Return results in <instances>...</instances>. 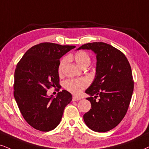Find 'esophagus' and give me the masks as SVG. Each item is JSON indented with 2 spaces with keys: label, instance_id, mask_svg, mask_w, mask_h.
Returning <instances> with one entry per match:
<instances>
[{
  "label": "esophagus",
  "instance_id": "esophagus-1",
  "mask_svg": "<svg viewBox=\"0 0 149 149\" xmlns=\"http://www.w3.org/2000/svg\"><path fill=\"white\" fill-rule=\"evenodd\" d=\"M81 99V97H77V96H73V97H72V100L73 101H79V100H80Z\"/></svg>",
  "mask_w": 149,
  "mask_h": 149
}]
</instances>
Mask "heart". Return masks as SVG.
Here are the masks:
<instances>
[{
    "label": "heart",
    "instance_id": "heart-1",
    "mask_svg": "<svg viewBox=\"0 0 149 149\" xmlns=\"http://www.w3.org/2000/svg\"><path fill=\"white\" fill-rule=\"evenodd\" d=\"M74 58L77 63L81 67H84L86 65H89L91 63V57L87 52L84 51H79L74 55ZM68 58L64 57L61 61L58 70H61L64 64L67 61ZM65 88L73 94H79L84 88L88 86V80L86 78L79 79H68L64 81Z\"/></svg>",
    "mask_w": 149,
    "mask_h": 149
}]
</instances>
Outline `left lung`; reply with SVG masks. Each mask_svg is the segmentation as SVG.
I'll use <instances>...</instances> for the list:
<instances>
[{"mask_svg":"<svg viewBox=\"0 0 149 149\" xmlns=\"http://www.w3.org/2000/svg\"><path fill=\"white\" fill-rule=\"evenodd\" d=\"M91 49L97 57L95 78L86 91L91 96L86 99L91 109L84 114V120L95 132L111 131L125 116L131 102L134 88L131 65L125 55L109 44L88 43L77 49Z\"/></svg>","mask_w":149,"mask_h":149,"instance_id":"left-lung-1","label":"left lung"}]
</instances>
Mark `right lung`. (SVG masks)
<instances>
[{"mask_svg":"<svg viewBox=\"0 0 149 149\" xmlns=\"http://www.w3.org/2000/svg\"><path fill=\"white\" fill-rule=\"evenodd\" d=\"M74 45L41 43L25 53L14 72V96L23 118L32 127L47 132L58 125L72 95L63 90L53 97L47 90L59 86L60 58Z\"/></svg>","mask_w":149,"mask_h":149,"instance_id":"right-lung-1","label":"right lung"}]
</instances>
